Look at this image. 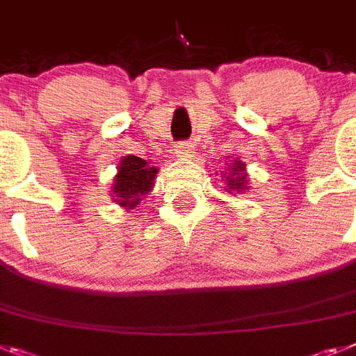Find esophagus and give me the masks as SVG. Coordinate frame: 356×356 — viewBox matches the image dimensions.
<instances>
[{
    "instance_id": "obj_1",
    "label": "esophagus",
    "mask_w": 356,
    "mask_h": 356,
    "mask_svg": "<svg viewBox=\"0 0 356 356\" xmlns=\"http://www.w3.org/2000/svg\"><path fill=\"white\" fill-rule=\"evenodd\" d=\"M175 153L178 160H187L191 156V153H193V145L187 144V142H181V144L176 145Z\"/></svg>"
}]
</instances>
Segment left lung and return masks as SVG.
<instances>
[{
    "label": "left lung",
    "instance_id": "8db88e82",
    "mask_svg": "<svg viewBox=\"0 0 356 356\" xmlns=\"http://www.w3.org/2000/svg\"><path fill=\"white\" fill-rule=\"evenodd\" d=\"M227 169L221 171V181L225 185V191H229L230 194H241L247 193L250 189V184H248V172H247V163L241 162L239 158H234V160H227Z\"/></svg>",
    "mask_w": 356,
    "mask_h": 356
}]
</instances>
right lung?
<instances>
[{
    "mask_svg": "<svg viewBox=\"0 0 356 356\" xmlns=\"http://www.w3.org/2000/svg\"><path fill=\"white\" fill-rule=\"evenodd\" d=\"M156 175V165H151V162H145L144 158L135 154L122 156L111 184L113 202L127 211L140 205L142 200L153 191Z\"/></svg>",
    "mask_w": 356,
    "mask_h": 356,
    "instance_id": "obj_1",
    "label": "right lung"
}]
</instances>
